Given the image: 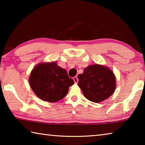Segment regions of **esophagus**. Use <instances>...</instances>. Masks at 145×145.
<instances>
[{"instance_id": "obj_1", "label": "esophagus", "mask_w": 145, "mask_h": 145, "mask_svg": "<svg viewBox=\"0 0 145 145\" xmlns=\"http://www.w3.org/2000/svg\"><path fill=\"white\" fill-rule=\"evenodd\" d=\"M73 80H74V82H75V84H77V82L78 81V78H77V76H75V77H73Z\"/></svg>"}]
</instances>
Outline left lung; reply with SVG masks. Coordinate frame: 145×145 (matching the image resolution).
<instances>
[{
  "label": "left lung",
  "mask_w": 145,
  "mask_h": 145,
  "mask_svg": "<svg viewBox=\"0 0 145 145\" xmlns=\"http://www.w3.org/2000/svg\"><path fill=\"white\" fill-rule=\"evenodd\" d=\"M78 86L84 97L90 101L99 103L113 94L116 88V78L113 72L102 65H90L78 75Z\"/></svg>",
  "instance_id": "1"
}]
</instances>
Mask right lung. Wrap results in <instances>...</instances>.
<instances>
[{
	"instance_id": "add662e5",
	"label": "right lung",
	"mask_w": 145,
	"mask_h": 145,
	"mask_svg": "<svg viewBox=\"0 0 145 145\" xmlns=\"http://www.w3.org/2000/svg\"><path fill=\"white\" fill-rule=\"evenodd\" d=\"M31 89L44 101L56 102L67 95L69 87L74 84L65 69L56 62L41 63L32 70L29 77Z\"/></svg>"
}]
</instances>
